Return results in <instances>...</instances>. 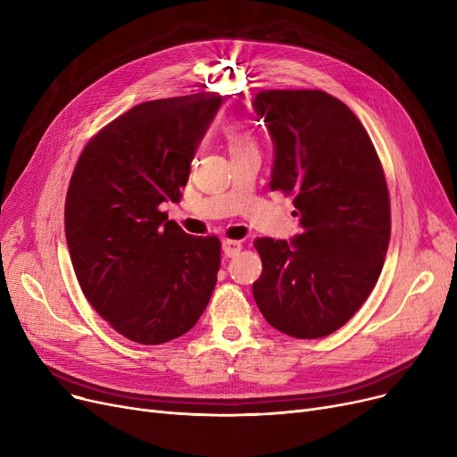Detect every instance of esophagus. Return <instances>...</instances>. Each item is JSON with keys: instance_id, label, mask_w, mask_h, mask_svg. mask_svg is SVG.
Returning a JSON list of instances; mask_svg holds the SVG:
<instances>
[{"instance_id": "34e87169", "label": "esophagus", "mask_w": 457, "mask_h": 457, "mask_svg": "<svg viewBox=\"0 0 457 457\" xmlns=\"http://www.w3.org/2000/svg\"><path fill=\"white\" fill-rule=\"evenodd\" d=\"M243 250V245L238 241H229V238H226V241H222V252L226 257H235L238 255V252Z\"/></svg>"}]
</instances>
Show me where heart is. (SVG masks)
Returning a JSON list of instances; mask_svg holds the SVG:
<instances>
[{"label": "heart", "mask_w": 457, "mask_h": 457, "mask_svg": "<svg viewBox=\"0 0 457 457\" xmlns=\"http://www.w3.org/2000/svg\"><path fill=\"white\" fill-rule=\"evenodd\" d=\"M220 133H222V138L228 144V150L231 154V157L255 148L253 133L248 128V124L243 122V120H237V118L228 120V122L222 124Z\"/></svg>", "instance_id": "1"}]
</instances>
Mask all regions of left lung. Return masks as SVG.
Returning a JSON list of instances; mask_svg holds the SVG:
<instances>
[{
  "instance_id": "1",
  "label": "left lung",
  "mask_w": 457,
  "mask_h": 457,
  "mask_svg": "<svg viewBox=\"0 0 457 457\" xmlns=\"http://www.w3.org/2000/svg\"><path fill=\"white\" fill-rule=\"evenodd\" d=\"M252 107L274 142L272 190L293 195L302 233L262 237L253 298L270 326L319 339L372 293L391 238V205L374 144L357 116L322 90H261Z\"/></svg>"
}]
</instances>
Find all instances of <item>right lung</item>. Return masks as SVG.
<instances>
[{"mask_svg": "<svg viewBox=\"0 0 457 457\" xmlns=\"http://www.w3.org/2000/svg\"><path fill=\"white\" fill-rule=\"evenodd\" d=\"M222 104L216 92L135 105L96 135L71 174L64 231L83 295L129 341L162 345L195 328L220 269V241L192 237L162 205Z\"/></svg>", "mask_w": 457, "mask_h": 457, "instance_id": "add662e5", "label": "right lung"}]
</instances>
